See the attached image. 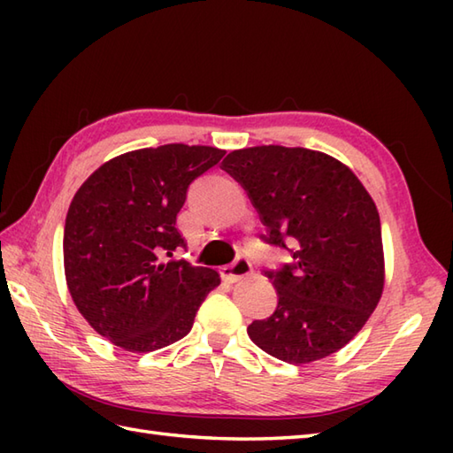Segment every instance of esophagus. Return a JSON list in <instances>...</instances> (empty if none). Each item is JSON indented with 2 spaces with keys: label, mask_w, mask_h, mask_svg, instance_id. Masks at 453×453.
I'll return each mask as SVG.
<instances>
[{
  "label": "esophagus",
  "mask_w": 453,
  "mask_h": 453,
  "mask_svg": "<svg viewBox=\"0 0 453 453\" xmlns=\"http://www.w3.org/2000/svg\"><path fill=\"white\" fill-rule=\"evenodd\" d=\"M253 273V263L247 257H237L232 265L221 268V278L227 282H237Z\"/></svg>",
  "instance_id": "esophagus-1"
}]
</instances>
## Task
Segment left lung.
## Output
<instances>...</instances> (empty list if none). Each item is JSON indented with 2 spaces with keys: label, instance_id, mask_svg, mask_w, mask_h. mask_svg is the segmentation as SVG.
I'll return each mask as SVG.
<instances>
[{
  "label": "left lung",
  "instance_id": "obj_1",
  "mask_svg": "<svg viewBox=\"0 0 453 453\" xmlns=\"http://www.w3.org/2000/svg\"><path fill=\"white\" fill-rule=\"evenodd\" d=\"M221 169L251 198L263 242L292 255L265 271L278 305L247 326L251 341L290 364L342 349L383 290L381 224L368 190L341 161L305 148L235 150Z\"/></svg>",
  "mask_w": 453,
  "mask_h": 453
}]
</instances>
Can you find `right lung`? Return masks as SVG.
I'll return each instance as SVG.
<instances>
[{
  "instance_id": "add662e5",
  "label": "right lung",
  "mask_w": 453,
  "mask_h": 453,
  "mask_svg": "<svg viewBox=\"0 0 453 453\" xmlns=\"http://www.w3.org/2000/svg\"><path fill=\"white\" fill-rule=\"evenodd\" d=\"M226 156L167 143L128 151L83 182L67 210L64 268L72 300L104 339L151 352L188 334L216 271L175 261L190 182Z\"/></svg>"
}]
</instances>
